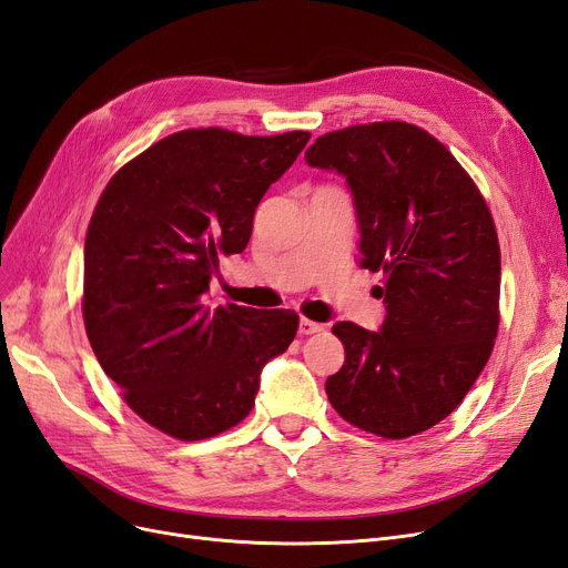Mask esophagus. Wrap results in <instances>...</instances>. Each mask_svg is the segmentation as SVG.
Masks as SVG:
<instances>
[{"mask_svg":"<svg viewBox=\"0 0 568 568\" xmlns=\"http://www.w3.org/2000/svg\"><path fill=\"white\" fill-rule=\"evenodd\" d=\"M323 331L321 323H314L308 318H300V335H316Z\"/></svg>","mask_w":568,"mask_h":568,"instance_id":"1","label":"esophagus"}]
</instances>
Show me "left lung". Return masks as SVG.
<instances>
[{
  "label": "left lung",
  "mask_w": 568,
  "mask_h": 568,
  "mask_svg": "<svg viewBox=\"0 0 568 568\" xmlns=\"http://www.w3.org/2000/svg\"><path fill=\"white\" fill-rule=\"evenodd\" d=\"M304 158L346 179L361 268L384 273L387 306L377 333L335 323L344 363L325 394L363 432H425L463 404L498 335L500 245L486 200L446 145L408 122L323 134Z\"/></svg>",
  "instance_id": "obj_1"
}]
</instances>
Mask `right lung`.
I'll return each mask as SVG.
<instances>
[{"label":"right lung","instance_id":"right-lung-1","mask_svg":"<svg viewBox=\"0 0 568 568\" xmlns=\"http://www.w3.org/2000/svg\"><path fill=\"white\" fill-rule=\"evenodd\" d=\"M308 139L184 130L108 181L87 229L82 316L103 373L151 427L181 442L235 427L264 365L295 339V311L212 308L205 295Z\"/></svg>","mask_w":568,"mask_h":568}]
</instances>
